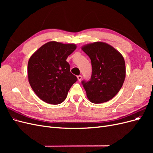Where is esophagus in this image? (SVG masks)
Instances as JSON below:
<instances>
[{"mask_svg":"<svg viewBox=\"0 0 153 153\" xmlns=\"http://www.w3.org/2000/svg\"><path fill=\"white\" fill-rule=\"evenodd\" d=\"M82 76L81 75H78V76H77V78H78V80L79 81V82H80L81 81V80H82Z\"/></svg>","mask_w":153,"mask_h":153,"instance_id":"obj_1","label":"esophagus"}]
</instances>
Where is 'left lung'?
I'll list each match as a JSON object with an SVG mask.
<instances>
[{
	"mask_svg": "<svg viewBox=\"0 0 153 153\" xmlns=\"http://www.w3.org/2000/svg\"><path fill=\"white\" fill-rule=\"evenodd\" d=\"M82 50L89 57L92 75L82 83L87 98L93 103H105L116 95L126 77V66L122 54L112 46L97 41L87 44Z\"/></svg>",
	"mask_w": 153,
	"mask_h": 153,
	"instance_id": "8db88e82",
	"label": "left lung"
}]
</instances>
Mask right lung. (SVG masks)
I'll return each mask as SVG.
<instances>
[{
	"instance_id": "add662e5",
	"label": "right lung",
	"mask_w": 153,
	"mask_h": 153,
	"mask_svg": "<svg viewBox=\"0 0 153 153\" xmlns=\"http://www.w3.org/2000/svg\"><path fill=\"white\" fill-rule=\"evenodd\" d=\"M76 48L75 44L50 41L31 55L27 66L29 82L35 94L45 102L62 103L76 82L66 61Z\"/></svg>"
}]
</instances>
